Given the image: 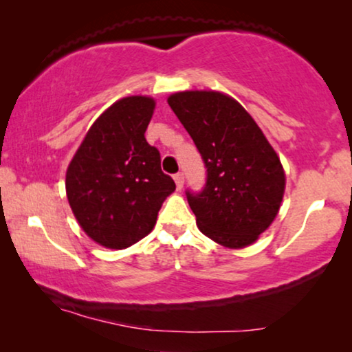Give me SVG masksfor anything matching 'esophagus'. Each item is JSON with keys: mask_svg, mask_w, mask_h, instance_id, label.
Here are the masks:
<instances>
[{"mask_svg": "<svg viewBox=\"0 0 352 352\" xmlns=\"http://www.w3.org/2000/svg\"><path fill=\"white\" fill-rule=\"evenodd\" d=\"M173 179H175V182H176L177 190H181L182 186H184V175H182V173H176V175L173 176Z\"/></svg>", "mask_w": 352, "mask_h": 352, "instance_id": "1", "label": "esophagus"}]
</instances>
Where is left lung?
<instances>
[{
    "label": "left lung",
    "mask_w": 352,
    "mask_h": 352,
    "mask_svg": "<svg viewBox=\"0 0 352 352\" xmlns=\"http://www.w3.org/2000/svg\"><path fill=\"white\" fill-rule=\"evenodd\" d=\"M168 104L204 158L206 186L187 192L197 228L221 247L256 242L274 223L285 194V171L252 115L229 94L177 91Z\"/></svg>",
    "instance_id": "8db88e82"
}]
</instances>
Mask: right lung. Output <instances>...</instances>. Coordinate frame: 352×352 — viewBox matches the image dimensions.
<instances>
[{
    "mask_svg": "<svg viewBox=\"0 0 352 352\" xmlns=\"http://www.w3.org/2000/svg\"><path fill=\"white\" fill-rule=\"evenodd\" d=\"M155 104L141 94L113 102L91 124L67 168L72 213L100 247L124 250L151 234L176 189L144 136Z\"/></svg>",
    "mask_w": 352,
    "mask_h": 352,
    "instance_id": "add662e5",
    "label": "right lung"
}]
</instances>
